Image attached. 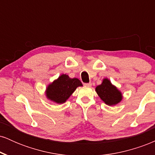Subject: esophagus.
Returning a JSON list of instances; mask_svg holds the SVG:
<instances>
[{
	"mask_svg": "<svg viewBox=\"0 0 155 155\" xmlns=\"http://www.w3.org/2000/svg\"><path fill=\"white\" fill-rule=\"evenodd\" d=\"M85 87H91L92 86V84L91 83H84V84Z\"/></svg>",
	"mask_w": 155,
	"mask_h": 155,
	"instance_id": "obj_1",
	"label": "esophagus"
}]
</instances>
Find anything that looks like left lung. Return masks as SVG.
Here are the masks:
<instances>
[{
	"label": "left lung",
	"mask_w": 155,
	"mask_h": 155,
	"mask_svg": "<svg viewBox=\"0 0 155 155\" xmlns=\"http://www.w3.org/2000/svg\"><path fill=\"white\" fill-rule=\"evenodd\" d=\"M95 91L101 100L110 106L118 104L123 98L122 92L108 78L103 79L102 83L96 87Z\"/></svg>",
	"instance_id": "8db88e82"
}]
</instances>
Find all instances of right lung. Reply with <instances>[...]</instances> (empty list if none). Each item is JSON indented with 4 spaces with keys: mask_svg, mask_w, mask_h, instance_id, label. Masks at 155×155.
Returning a JSON list of instances; mask_svg holds the SVG:
<instances>
[{
    "mask_svg": "<svg viewBox=\"0 0 155 155\" xmlns=\"http://www.w3.org/2000/svg\"><path fill=\"white\" fill-rule=\"evenodd\" d=\"M82 84L76 78H70L67 74H61L57 79L47 85L45 95L48 100L58 104L66 102L78 87Z\"/></svg>",
    "mask_w": 155,
    "mask_h": 155,
    "instance_id": "add662e5",
    "label": "right lung"
}]
</instances>
